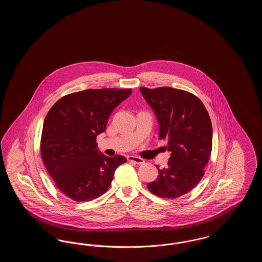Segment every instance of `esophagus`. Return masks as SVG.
<instances>
[{
	"mask_svg": "<svg viewBox=\"0 0 262 262\" xmlns=\"http://www.w3.org/2000/svg\"><path fill=\"white\" fill-rule=\"evenodd\" d=\"M127 160L130 161V162L136 163L137 165H140V164H143L144 160L140 157H137V156H133V155H129L127 156Z\"/></svg>",
	"mask_w": 262,
	"mask_h": 262,
	"instance_id": "34e87169",
	"label": "esophagus"
}]
</instances>
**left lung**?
Here are the masks:
<instances>
[{
    "mask_svg": "<svg viewBox=\"0 0 262 262\" xmlns=\"http://www.w3.org/2000/svg\"><path fill=\"white\" fill-rule=\"evenodd\" d=\"M155 113L159 138L171 152L168 166L158 168L157 179L147 184L152 193L176 199L191 190L202 179L212 149V125L204 105L195 95L181 89L139 88Z\"/></svg>",
    "mask_w": 262,
    "mask_h": 262,
    "instance_id": "1",
    "label": "left lung"
}]
</instances>
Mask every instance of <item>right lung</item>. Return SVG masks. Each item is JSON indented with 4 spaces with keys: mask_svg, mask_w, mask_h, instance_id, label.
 Returning a JSON list of instances; mask_svg holds the SVG:
<instances>
[{
    "mask_svg": "<svg viewBox=\"0 0 262 262\" xmlns=\"http://www.w3.org/2000/svg\"><path fill=\"white\" fill-rule=\"evenodd\" d=\"M132 89H88L58 100L42 129L41 156L57 187L75 201L101 196L110 187L125 156L108 157L97 148L96 137L106 129L114 109Z\"/></svg>",
    "mask_w": 262,
    "mask_h": 262,
    "instance_id": "right-lung-1",
    "label": "right lung"
}]
</instances>
